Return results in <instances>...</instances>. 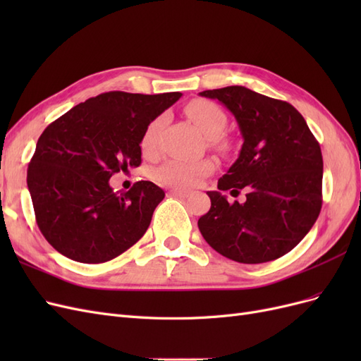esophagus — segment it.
<instances>
[{"mask_svg":"<svg viewBox=\"0 0 361 361\" xmlns=\"http://www.w3.org/2000/svg\"><path fill=\"white\" fill-rule=\"evenodd\" d=\"M170 192V195H174V197H182V199H185V197H188V191H185V190H178V188H173V190H170L169 191Z\"/></svg>","mask_w":361,"mask_h":361,"instance_id":"1","label":"esophagus"}]
</instances>
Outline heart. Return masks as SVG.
<instances>
[{"label": "heart", "mask_w": 361, "mask_h": 361, "mask_svg": "<svg viewBox=\"0 0 361 361\" xmlns=\"http://www.w3.org/2000/svg\"><path fill=\"white\" fill-rule=\"evenodd\" d=\"M187 114L202 133L218 143L227 126V116L221 106L211 101H192L187 106ZM167 123V116L161 114L155 117L145 129L141 137V150L147 157H154L159 149L161 130ZM215 170V164L211 159L202 161H182L169 159L155 170V179L164 185L179 188H191L197 185L202 178L209 176Z\"/></svg>", "instance_id": "heart-1"}]
</instances>
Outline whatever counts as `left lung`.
I'll return each mask as SVG.
<instances>
[{
	"instance_id": "left-lung-1",
	"label": "left lung",
	"mask_w": 361,
	"mask_h": 361,
	"mask_svg": "<svg viewBox=\"0 0 361 361\" xmlns=\"http://www.w3.org/2000/svg\"><path fill=\"white\" fill-rule=\"evenodd\" d=\"M220 101L241 130L243 147L199 218L206 243L239 264L285 256L309 233L322 206V154L304 117L279 99L243 85L204 90ZM247 188L244 204H228L221 190ZM238 192V191H237Z\"/></svg>"
}]
</instances>
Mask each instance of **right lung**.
<instances>
[{"mask_svg": "<svg viewBox=\"0 0 361 361\" xmlns=\"http://www.w3.org/2000/svg\"><path fill=\"white\" fill-rule=\"evenodd\" d=\"M180 96L102 93L43 130L27 185L40 232L59 253L81 264H102L146 233L166 192L149 180L118 192L110 179L140 166L145 129Z\"/></svg>", "mask_w": 361, "mask_h": 361, "instance_id": "obj_1", "label": "right lung"}]
</instances>
